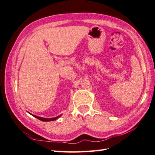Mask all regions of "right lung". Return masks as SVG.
I'll use <instances>...</instances> for the list:
<instances>
[{
	"mask_svg": "<svg viewBox=\"0 0 155 155\" xmlns=\"http://www.w3.org/2000/svg\"><path fill=\"white\" fill-rule=\"evenodd\" d=\"M32 115L33 117H35V118H36V119H39V120H42V121H53V120H56V119H59V118H60V117L61 116V114H60V115H59V116L56 117H53V118H49V119H47V118L40 117L36 116V115H34V114H32Z\"/></svg>",
	"mask_w": 155,
	"mask_h": 155,
	"instance_id": "right-lung-1",
	"label": "right lung"
}]
</instances>
